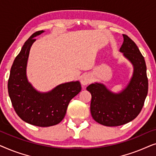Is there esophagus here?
Masks as SVG:
<instances>
[{"instance_id":"esophagus-1","label":"esophagus","mask_w":156,"mask_h":156,"mask_svg":"<svg viewBox=\"0 0 156 156\" xmlns=\"http://www.w3.org/2000/svg\"><path fill=\"white\" fill-rule=\"evenodd\" d=\"M91 82V77L89 76V75L87 74V75L83 76L82 79H81V84H82L83 86H86L89 83Z\"/></svg>"}]
</instances>
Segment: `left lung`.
<instances>
[{"mask_svg": "<svg viewBox=\"0 0 156 156\" xmlns=\"http://www.w3.org/2000/svg\"><path fill=\"white\" fill-rule=\"evenodd\" d=\"M120 52L133 66V73L128 86L120 93L108 90L101 83L87 87L91 94L90 111L93 119L106 126H118L130 122L140 114L148 89L144 57L135 42L123 35Z\"/></svg>", "mask_w": 156, "mask_h": 156, "instance_id": "left-lung-1", "label": "left lung"}]
</instances>
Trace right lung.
Instances as JSON below:
<instances>
[{"mask_svg":"<svg viewBox=\"0 0 156 156\" xmlns=\"http://www.w3.org/2000/svg\"><path fill=\"white\" fill-rule=\"evenodd\" d=\"M35 32L25 42L12 64L8 89L16 114L23 121L40 127L56 125L65 117L69 101L80 92L79 81L59 84L52 91L41 93L33 88L26 76L30 50L35 37L43 33Z\"/></svg>","mask_w":156,"mask_h":156,"instance_id":"1","label":"right lung"}]
</instances>
